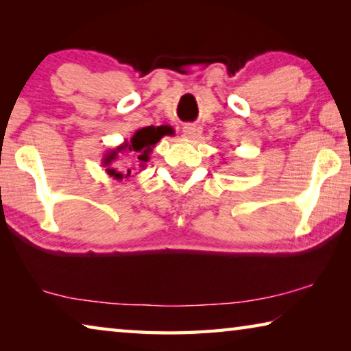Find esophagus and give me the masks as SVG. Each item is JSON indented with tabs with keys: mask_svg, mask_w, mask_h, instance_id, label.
Here are the masks:
<instances>
[{
	"mask_svg": "<svg viewBox=\"0 0 351 351\" xmlns=\"http://www.w3.org/2000/svg\"><path fill=\"white\" fill-rule=\"evenodd\" d=\"M182 134H184V138L193 139L195 136L198 134V127L195 125V123H186V125L182 127Z\"/></svg>",
	"mask_w": 351,
	"mask_h": 351,
	"instance_id": "obj_1",
	"label": "esophagus"
}]
</instances>
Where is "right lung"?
<instances>
[{
	"instance_id": "right-lung-1",
	"label": "right lung",
	"mask_w": 351,
	"mask_h": 351,
	"mask_svg": "<svg viewBox=\"0 0 351 351\" xmlns=\"http://www.w3.org/2000/svg\"><path fill=\"white\" fill-rule=\"evenodd\" d=\"M170 134H173V128L169 125H150L136 130L130 141L125 139L121 145H117L116 148H110V150L104 154L102 167L105 169L106 175H110L112 180L117 181L128 180V178L132 176V170H134V167L127 169L125 171L117 170L114 165L117 162V159L121 156H132L134 159V162H138L139 167L144 169L147 162L150 161V154L153 152V148L156 147L158 142L161 141L164 136Z\"/></svg>"
}]
</instances>
